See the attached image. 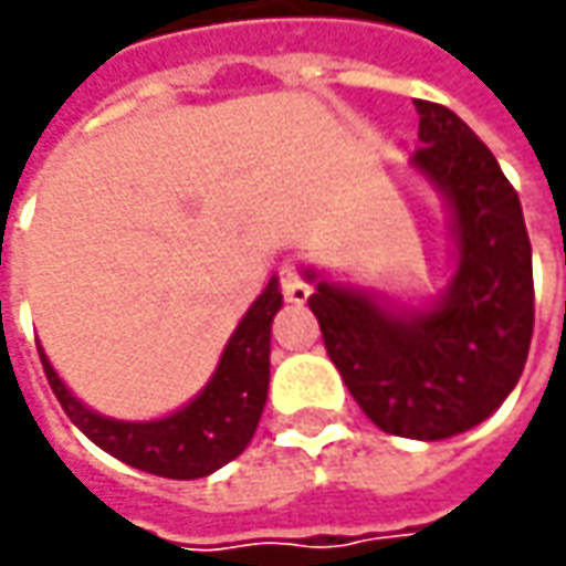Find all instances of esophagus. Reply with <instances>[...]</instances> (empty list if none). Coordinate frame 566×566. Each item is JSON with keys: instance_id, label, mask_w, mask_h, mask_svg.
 Instances as JSON below:
<instances>
[{"instance_id": "esophagus-1", "label": "esophagus", "mask_w": 566, "mask_h": 566, "mask_svg": "<svg viewBox=\"0 0 566 566\" xmlns=\"http://www.w3.org/2000/svg\"><path fill=\"white\" fill-rule=\"evenodd\" d=\"M280 290L286 295V302H293V305H302L312 295V286L305 283V276L298 273L295 264H283L280 268Z\"/></svg>"}]
</instances>
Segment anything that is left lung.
I'll return each instance as SVG.
<instances>
[{"label":"left lung","instance_id":"left-lung-1","mask_svg":"<svg viewBox=\"0 0 566 566\" xmlns=\"http://www.w3.org/2000/svg\"><path fill=\"white\" fill-rule=\"evenodd\" d=\"M412 166L453 210L457 273L438 305L390 312L368 293L315 283L308 308L361 412L387 434L444 441L507 400L530 356L533 245L516 191L485 144L441 103L416 99Z\"/></svg>","mask_w":566,"mask_h":566}]
</instances>
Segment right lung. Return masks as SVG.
<instances>
[{"label":"right lung","instance_id":"obj_1","mask_svg":"<svg viewBox=\"0 0 566 566\" xmlns=\"http://www.w3.org/2000/svg\"><path fill=\"white\" fill-rule=\"evenodd\" d=\"M283 305L273 276L229 337L213 378L179 412L157 422L106 419L72 397L40 349V361L65 416L109 457L164 479H201L235 460L258 428L271 384V321Z\"/></svg>","mask_w":566,"mask_h":566}]
</instances>
